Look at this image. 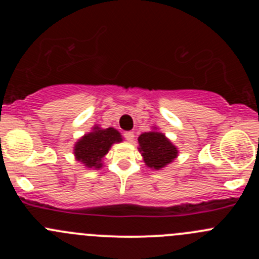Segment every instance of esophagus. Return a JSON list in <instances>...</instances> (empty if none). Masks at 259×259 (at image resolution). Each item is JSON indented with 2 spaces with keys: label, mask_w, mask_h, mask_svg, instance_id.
<instances>
[{
  "label": "esophagus",
  "mask_w": 259,
  "mask_h": 259,
  "mask_svg": "<svg viewBox=\"0 0 259 259\" xmlns=\"http://www.w3.org/2000/svg\"><path fill=\"white\" fill-rule=\"evenodd\" d=\"M124 137L127 142H133L134 140V133L133 132H125L124 133Z\"/></svg>",
  "instance_id": "esophagus-1"
}]
</instances>
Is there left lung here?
<instances>
[{"instance_id":"1","label":"left lung","mask_w":259,"mask_h":259,"mask_svg":"<svg viewBox=\"0 0 259 259\" xmlns=\"http://www.w3.org/2000/svg\"><path fill=\"white\" fill-rule=\"evenodd\" d=\"M139 151L149 168L159 170L170 164L178 156V149L170 140L158 130L143 133L139 138Z\"/></svg>"}]
</instances>
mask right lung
<instances>
[{"mask_svg": "<svg viewBox=\"0 0 259 259\" xmlns=\"http://www.w3.org/2000/svg\"><path fill=\"white\" fill-rule=\"evenodd\" d=\"M120 133L114 127L101 129L95 125L89 134L83 135L74 146V154L77 161H81L86 168L100 169L103 166L104 156L115 143H121Z\"/></svg>", "mask_w": 259, "mask_h": 259, "instance_id": "add662e5", "label": "right lung"}]
</instances>
